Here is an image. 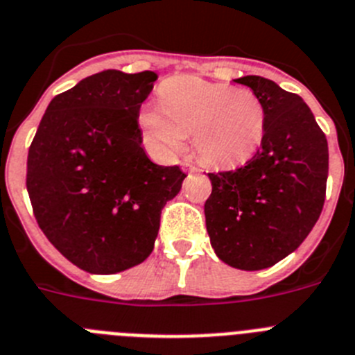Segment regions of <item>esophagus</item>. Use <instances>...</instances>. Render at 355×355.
I'll return each instance as SVG.
<instances>
[{
	"instance_id": "1",
	"label": "esophagus",
	"mask_w": 355,
	"mask_h": 355,
	"mask_svg": "<svg viewBox=\"0 0 355 355\" xmlns=\"http://www.w3.org/2000/svg\"><path fill=\"white\" fill-rule=\"evenodd\" d=\"M184 170L185 171H191V173H194V171H198V168L194 164H189V162H184Z\"/></svg>"
}]
</instances>
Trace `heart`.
Returning <instances> with one entry per match:
<instances>
[{
    "instance_id": "b5f03b06",
    "label": "heart",
    "mask_w": 355,
    "mask_h": 355,
    "mask_svg": "<svg viewBox=\"0 0 355 355\" xmlns=\"http://www.w3.org/2000/svg\"><path fill=\"white\" fill-rule=\"evenodd\" d=\"M159 104L161 110L145 107L139 123L168 157L182 154L185 136H193L201 162L232 168L253 157L263 141L267 113L251 88L175 76L159 88Z\"/></svg>"
}]
</instances>
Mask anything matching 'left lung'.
<instances>
[{
    "instance_id": "obj_1",
    "label": "left lung",
    "mask_w": 355,
    "mask_h": 355,
    "mask_svg": "<svg viewBox=\"0 0 355 355\" xmlns=\"http://www.w3.org/2000/svg\"><path fill=\"white\" fill-rule=\"evenodd\" d=\"M261 98L267 125L245 166L209 173L210 244L230 267H272L302 244L320 217L329 171L327 139L297 94L261 76L235 79Z\"/></svg>"
}]
</instances>
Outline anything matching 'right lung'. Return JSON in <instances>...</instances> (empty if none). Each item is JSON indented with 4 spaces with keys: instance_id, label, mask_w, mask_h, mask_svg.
Here are the masks:
<instances>
[{
    "instance_id": "obj_1",
    "label": "right lung",
    "mask_w": 355,
    "mask_h": 355,
    "mask_svg": "<svg viewBox=\"0 0 355 355\" xmlns=\"http://www.w3.org/2000/svg\"><path fill=\"white\" fill-rule=\"evenodd\" d=\"M155 72L102 70L56 95L28 152L35 219L60 253L90 274H116L154 249L161 210L187 175L141 146L138 118Z\"/></svg>"
}]
</instances>
